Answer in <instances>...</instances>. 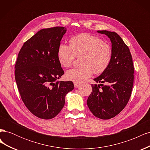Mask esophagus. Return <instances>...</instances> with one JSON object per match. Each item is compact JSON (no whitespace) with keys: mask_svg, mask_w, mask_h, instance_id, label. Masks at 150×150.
Wrapping results in <instances>:
<instances>
[{"mask_svg":"<svg viewBox=\"0 0 150 150\" xmlns=\"http://www.w3.org/2000/svg\"><path fill=\"white\" fill-rule=\"evenodd\" d=\"M74 87H75V88H78V87H79V86L81 85V83H77V82H74Z\"/></svg>","mask_w":150,"mask_h":150,"instance_id":"obj_1","label":"esophagus"}]
</instances>
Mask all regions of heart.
I'll return each instance as SVG.
<instances>
[{
    "label": "heart",
    "mask_w": 150,
    "mask_h": 150,
    "mask_svg": "<svg viewBox=\"0 0 150 150\" xmlns=\"http://www.w3.org/2000/svg\"><path fill=\"white\" fill-rule=\"evenodd\" d=\"M81 66L66 72L68 80L80 83L93 74H101L110 65L112 49L110 44L96 35L80 34L72 37L69 46L61 44L57 49V58L61 66L67 68L73 63L76 57L81 56Z\"/></svg>",
    "instance_id": "b5f03b06"
}]
</instances>
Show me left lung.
I'll return each mask as SVG.
<instances>
[{
	"mask_svg": "<svg viewBox=\"0 0 150 150\" xmlns=\"http://www.w3.org/2000/svg\"><path fill=\"white\" fill-rule=\"evenodd\" d=\"M98 33L110 39L112 58L106 71L94 79L101 84H91L93 92L87 104L94 116L108 120L118 115L129 101L133 86L134 66L129 49L118 34L108 30Z\"/></svg>",
	"mask_w": 150,
	"mask_h": 150,
	"instance_id": "8db88e82",
	"label": "left lung"
}]
</instances>
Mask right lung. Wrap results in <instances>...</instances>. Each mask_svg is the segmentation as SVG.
<instances>
[{"label":"right lung","mask_w":150,"mask_h":150,"mask_svg":"<svg viewBox=\"0 0 150 150\" xmlns=\"http://www.w3.org/2000/svg\"><path fill=\"white\" fill-rule=\"evenodd\" d=\"M64 27L43 29L22 46L15 65V79L22 101L33 114L50 120L64 107L65 96L74 88L72 81H57L64 74L57 49Z\"/></svg>","instance_id":"add662e5"}]
</instances>
